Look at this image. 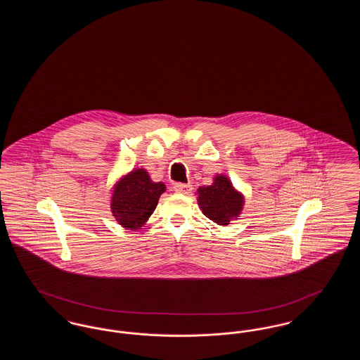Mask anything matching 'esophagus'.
I'll return each instance as SVG.
<instances>
[{"label":"esophagus","instance_id":"34e87169","mask_svg":"<svg viewBox=\"0 0 360 360\" xmlns=\"http://www.w3.org/2000/svg\"><path fill=\"white\" fill-rule=\"evenodd\" d=\"M174 190L176 191V193H179V194H190L191 193V185H186V184H175V186H174Z\"/></svg>","mask_w":360,"mask_h":360}]
</instances>
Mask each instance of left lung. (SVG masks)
Wrapping results in <instances>:
<instances>
[{
    "label": "left lung",
    "mask_w": 360,
    "mask_h": 360,
    "mask_svg": "<svg viewBox=\"0 0 360 360\" xmlns=\"http://www.w3.org/2000/svg\"><path fill=\"white\" fill-rule=\"evenodd\" d=\"M198 205L209 220L219 225H228L243 209L244 198L225 175H217L210 186H201Z\"/></svg>",
    "instance_id": "1"
}]
</instances>
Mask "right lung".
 Segmentation results:
<instances>
[{
    "label": "right lung",
    "mask_w": 360,
    "mask_h": 360,
    "mask_svg": "<svg viewBox=\"0 0 360 360\" xmlns=\"http://www.w3.org/2000/svg\"><path fill=\"white\" fill-rule=\"evenodd\" d=\"M166 186L153 182L148 172L137 169L116 184L112 194V213L128 229H137L148 220Z\"/></svg>",
    "instance_id": "right-lung-1"
}]
</instances>
